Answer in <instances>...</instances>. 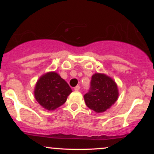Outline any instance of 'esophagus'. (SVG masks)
I'll use <instances>...</instances> for the list:
<instances>
[{"label":"esophagus","instance_id":"esophagus-1","mask_svg":"<svg viewBox=\"0 0 154 154\" xmlns=\"http://www.w3.org/2000/svg\"><path fill=\"white\" fill-rule=\"evenodd\" d=\"M79 88H80V87H79V85H77L76 87H75V91H79Z\"/></svg>","mask_w":154,"mask_h":154}]
</instances>
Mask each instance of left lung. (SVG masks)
Returning a JSON list of instances; mask_svg holds the SVG:
<instances>
[{
	"label": "left lung",
	"instance_id": "left-lung-1",
	"mask_svg": "<svg viewBox=\"0 0 154 154\" xmlns=\"http://www.w3.org/2000/svg\"><path fill=\"white\" fill-rule=\"evenodd\" d=\"M118 88L111 77L97 73L92 76L91 87L84 95L85 101L89 109L97 113L104 112L116 101Z\"/></svg>",
	"mask_w": 154,
	"mask_h": 154
}]
</instances>
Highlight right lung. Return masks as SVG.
Instances as JSON below:
<instances>
[{"mask_svg": "<svg viewBox=\"0 0 154 154\" xmlns=\"http://www.w3.org/2000/svg\"><path fill=\"white\" fill-rule=\"evenodd\" d=\"M72 89L64 79L56 72L42 76L35 89V99L48 110H54L66 102Z\"/></svg>", "mask_w": 154, "mask_h": 154, "instance_id": "add662e5", "label": "right lung"}]
</instances>
